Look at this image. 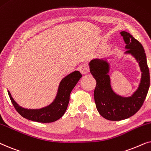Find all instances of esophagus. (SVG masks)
I'll return each instance as SVG.
<instances>
[{"instance_id":"esophagus-1","label":"esophagus","mask_w":151,"mask_h":151,"mask_svg":"<svg viewBox=\"0 0 151 151\" xmlns=\"http://www.w3.org/2000/svg\"><path fill=\"white\" fill-rule=\"evenodd\" d=\"M79 70H80V72H81V74H85L89 73L90 68H89V67H88V65H87V64L84 63V64H82V65H80Z\"/></svg>"}]
</instances>
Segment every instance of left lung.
Wrapping results in <instances>:
<instances>
[{
    "label": "left lung",
    "instance_id": "8db88e82",
    "mask_svg": "<svg viewBox=\"0 0 151 151\" xmlns=\"http://www.w3.org/2000/svg\"><path fill=\"white\" fill-rule=\"evenodd\" d=\"M120 34L128 50L125 54H130L137 60L142 72L139 85L131 96L124 97L112 90L108 74L110 64L106 60L95 59L89 63L90 73L96 81L94 91L96 109L110 121H120L134 115L143 105L150 86L149 69L143 46L128 32L122 31Z\"/></svg>",
    "mask_w": 151,
    "mask_h": 151
}]
</instances>
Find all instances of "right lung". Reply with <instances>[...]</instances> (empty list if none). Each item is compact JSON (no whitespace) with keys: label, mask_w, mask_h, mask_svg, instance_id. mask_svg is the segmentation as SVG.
<instances>
[{"label":"right lung","mask_w":151,"mask_h":151,"mask_svg":"<svg viewBox=\"0 0 151 151\" xmlns=\"http://www.w3.org/2000/svg\"><path fill=\"white\" fill-rule=\"evenodd\" d=\"M81 77L82 74L79 71H74L64 77L60 82L53 102L40 109L22 108L14 100L9 90L7 92L15 109L23 117L41 123H51L60 119L65 112L69 104L70 92Z\"/></svg>","instance_id":"right-lung-1"}]
</instances>
